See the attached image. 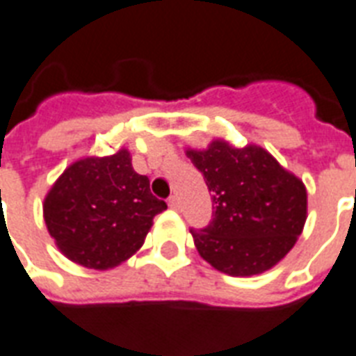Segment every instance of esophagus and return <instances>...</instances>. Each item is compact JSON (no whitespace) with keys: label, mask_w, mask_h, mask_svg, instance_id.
Wrapping results in <instances>:
<instances>
[{"label":"esophagus","mask_w":356,"mask_h":356,"mask_svg":"<svg viewBox=\"0 0 356 356\" xmlns=\"http://www.w3.org/2000/svg\"><path fill=\"white\" fill-rule=\"evenodd\" d=\"M168 205L177 211V209H179V197L177 196H170V200H168Z\"/></svg>","instance_id":"obj_1"}]
</instances>
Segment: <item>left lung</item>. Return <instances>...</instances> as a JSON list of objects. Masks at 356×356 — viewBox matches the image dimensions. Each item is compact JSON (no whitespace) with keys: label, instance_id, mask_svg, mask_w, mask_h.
<instances>
[{"label":"left lung","instance_id":"1","mask_svg":"<svg viewBox=\"0 0 356 356\" xmlns=\"http://www.w3.org/2000/svg\"><path fill=\"white\" fill-rule=\"evenodd\" d=\"M186 156L202 172L214 209L209 226L190 229L200 256L229 276L275 267L305 227L302 181L257 145L237 149L214 140Z\"/></svg>","mask_w":356,"mask_h":356}]
</instances>
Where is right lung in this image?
<instances>
[{
    "label": "right lung",
    "instance_id": "right-lung-1",
    "mask_svg": "<svg viewBox=\"0 0 356 356\" xmlns=\"http://www.w3.org/2000/svg\"><path fill=\"white\" fill-rule=\"evenodd\" d=\"M130 153L89 156L70 164L44 197V222L58 248L88 268L118 267L142 248L153 218L166 211Z\"/></svg>",
    "mask_w": 356,
    "mask_h": 356
}]
</instances>
